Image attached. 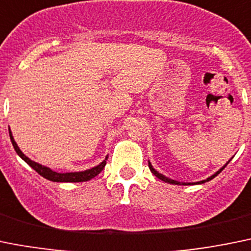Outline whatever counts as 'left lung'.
Here are the masks:
<instances>
[{"label":"left lung","instance_id":"left-lung-1","mask_svg":"<svg viewBox=\"0 0 251 251\" xmlns=\"http://www.w3.org/2000/svg\"><path fill=\"white\" fill-rule=\"evenodd\" d=\"M233 158V157H231ZM230 158V160H231ZM230 160L228 161V162L226 163V165L223 166V167L222 168H219V170L217 171V172L214 173V175H212L210 176V177H208L207 179H203V181H200V182H178V181H175V179H172V178H168V177H166L165 175H162V173H160L158 172V171H156L153 168V166L151 165V162H150L149 161V167H150V171H151L152 173H153L154 176H156V177H157V178H160L161 181H163V182H166V183H170V184H179V186H191V184H202V183H205V182H208V181H210V179H213L215 177V176H218L219 175V173L222 172V171L224 170V168H226V166L228 165L229 162H230Z\"/></svg>","mask_w":251,"mask_h":251}]
</instances>
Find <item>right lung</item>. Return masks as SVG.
I'll return each instance as SVG.
<instances>
[{"label": "right lung", "instance_id": "right-lung-1", "mask_svg": "<svg viewBox=\"0 0 251 251\" xmlns=\"http://www.w3.org/2000/svg\"><path fill=\"white\" fill-rule=\"evenodd\" d=\"M9 137H11V142L13 145V149L15 151L17 152V154L25 161L27 165H29L30 167L33 168L37 173L44 177L46 179L51 182H85V181H90L91 178H94L95 176L99 175L102 170H104L105 165H106V160H107V156L105 157V160L102 162H100L99 165L95 166L93 168H89V170L85 171H79V172H65V173H59V172H55V171L50 170L49 167L47 166L41 165L38 162H34L32 161L30 158H28L25 153L20 150L18 145L16 144L15 139L12 136V131L9 128Z\"/></svg>", "mask_w": 251, "mask_h": 251}]
</instances>
